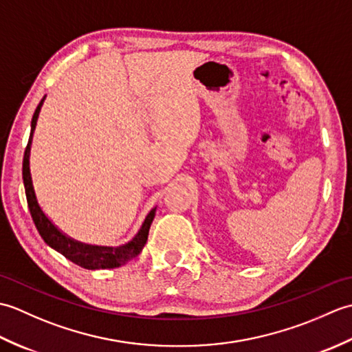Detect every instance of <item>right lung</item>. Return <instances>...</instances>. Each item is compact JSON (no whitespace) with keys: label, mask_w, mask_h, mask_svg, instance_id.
Here are the masks:
<instances>
[{"label":"right lung","mask_w":352,"mask_h":352,"mask_svg":"<svg viewBox=\"0 0 352 352\" xmlns=\"http://www.w3.org/2000/svg\"><path fill=\"white\" fill-rule=\"evenodd\" d=\"M45 96L41 100L39 106L36 107L34 115L32 119V131H30V139L24 153V160H22V180H24V188H25V197H27V204L30 214H32L34 226L39 231L41 237L45 241V243L50 245L51 248H54L63 256L71 260L72 263H76L85 269H113L125 265L126 261L131 258L138 257L142 248H144L148 239L149 227H151L153 219L155 216V208L148 213L145 222L142 223V228L139 233L134 236L133 241L125 243L122 246H118V248H111V246H94V245H86L74 241V239L65 236L60 230L52 223L42 208L37 204L36 193L33 189V182L32 175H30V146H32V139H33V131L36 129V121L37 116H39L41 107L43 104Z\"/></svg>","instance_id":"obj_1"}]
</instances>
